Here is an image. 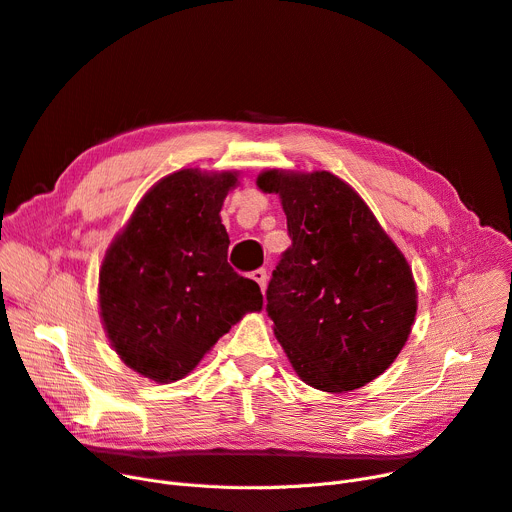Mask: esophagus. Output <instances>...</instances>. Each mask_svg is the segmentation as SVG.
<instances>
[{"mask_svg": "<svg viewBox=\"0 0 512 512\" xmlns=\"http://www.w3.org/2000/svg\"><path fill=\"white\" fill-rule=\"evenodd\" d=\"M251 278L261 286V290H265V284H267V272L263 270V267H261V270L251 272Z\"/></svg>", "mask_w": 512, "mask_h": 512, "instance_id": "1", "label": "esophagus"}]
</instances>
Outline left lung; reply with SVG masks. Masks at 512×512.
<instances>
[{
    "mask_svg": "<svg viewBox=\"0 0 512 512\" xmlns=\"http://www.w3.org/2000/svg\"><path fill=\"white\" fill-rule=\"evenodd\" d=\"M292 245L267 286V315L299 378L324 392L357 390L405 346L417 313L411 267L365 201L330 172L265 170Z\"/></svg>",
    "mask_w": 512,
    "mask_h": 512,
    "instance_id": "8db88e82",
    "label": "left lung"
}]
</instances>
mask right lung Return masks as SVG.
Masks as SVG:
<instances>
[{
    "label": "right lung",
    "mask_w": 512,
    "mask_h": 512,
    "mask_svg": "<svg viewBox=\"0 0 512 512\" xmlns=\"http://www.w3.org/2000/svg\"><path fill=\"white\" fill-rule=\"evenodd\" d=\"M236 172L186 168L153 184L99 270V309L120 359L168 384L191 373L245 313L261 311L257 282L228 263L220 211Z\"/></svg>",
    "instance_id": "obj_1"
}]
</instances>
